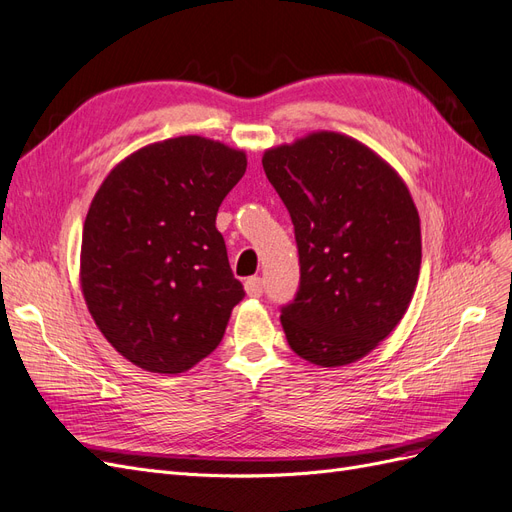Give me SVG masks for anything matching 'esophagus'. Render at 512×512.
<instances>
[{"instance_id":"1","label":"esophagus","mask_w":512,"mask_h":512,"mask_svg":"<svg viewBox=\"0 0 512 512\" xmlns=\"http://www.w3.org/2000/svg\"><path fill=\"white\" fill-rule=\"evenodd\" d=\"M262 288H265V284H262L260 277H247L245 280V292L250 294V297H260Z\"/></svg>"}]
</instances>
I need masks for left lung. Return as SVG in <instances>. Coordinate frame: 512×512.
Instances as JSON below:
<instances>
[{
  "label": "left lung",
  "mask_w": 512,
  "mask_h": 512,
  "mask_svg": "<svg viewBox=\"0 0 512 512\" xmlns=\"http://www.w3.org/2000/svg\"><path fill=\"white\" fill-rule=\"evenodd\" d=\"M299 247L301 284L282 307L288 346L320 367L363 359L404 318L421 271L408 185L376 151L312 132L262 156Z\"/></svg>",
  "instance_id": "obj_1"
}]
</instances>
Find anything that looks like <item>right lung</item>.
I'll return each mask as SVG.
<instances>
[{
	"mask_svg": "<svg viewBox=\"0 0 512 512\" xmlns=\"http://www.w3.org/2000/svg\"><path fill=\"white\" fill-rule=\"evenodd\" d=\"M247 168L245 151L177 136L121 160L91 200L81 290L121 356L153 374H183L222 342L243 286L215 215Z\"/></svg>",
	"mask_w": 512,
	"mask_h": 512,
	"instance_id": "add662e5",
	"label": "right lung"
}]
</instances>
